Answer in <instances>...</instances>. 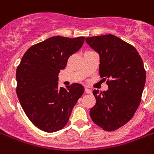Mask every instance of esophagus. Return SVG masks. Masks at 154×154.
Returning a JSON list of instances; mask_svg holds the SVG:
<instances>
[{"instance_id": "1", "label": "esophagus", "mask_w": 154, "mask_h": 154, "mask_svg": "<svg viewBox=\"0 0 154 154\" xmlns=\"http://www.w3.org/2000/svg\"><path fill=\"white\" fill-rule=\"evenodd\" d=\"M85 92H86V93H88V94H91V93H92V90L91 89H89V88H85Z\"/></svg>"}]
</instances>
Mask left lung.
Wrapping results in <instances>:
<instances>
[{
	"label": "left lung",
	"instance_id": "obj_1",
	"mask_svg": "<svg viewBox=\"0 0 154 154\" xmlns=\"http://www.w3.org/2000/svg\"><path fill=\"white\" fill-rule=\"evenodd\" d=\"M85 41L100 55V77L108 79L107 91H93L97 103L90 116L104 131H116L131 120L139 106L146 77L143 62L132 45L113 35Z\"/></svg>",
	"mask_w": 154,
	"mask_h": 154
}]
</instances>
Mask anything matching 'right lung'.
Masks as SVG:
<instances>
[{"label": "right lung", "mask_w": 154, "mask_h": 154, "mask_svg": "<svg viewBox=\"0 0 154 154\" xmlns=\"http://www.w3.org/2000/svg\"><path fill=\"white\" fill-rule=\"evenodd\" d=\"M85 37L54 36L34 45L16 69V94L27 118L38 129L55 132L67 124L85 88L74 83L58 86V73L69 57L82 47Z\"/></svg>", "instance_id": "1"}]
</instances>
